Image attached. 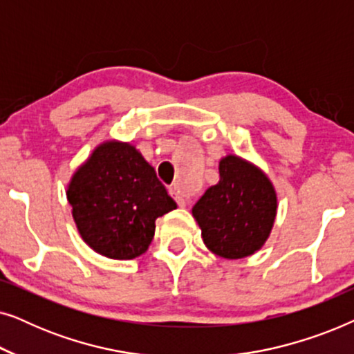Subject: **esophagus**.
Instances as JSON below:
<instances>
[{
  "mask_svg": "<svg viewBox=\"0 0 354 354\" xmlns=\"http://www.w3.org/2000/svg\"><path fill=\"white\" fill-rule=\"evenodd\" d=\"M169 193H171V195L174 196V200H176V203L178 205V207H185V205H187L185 198H183V196L180 195V192H178L176 187L171 188V190H169Z\"/></svg>",
  "mask_w": 354,
  "mask_h": 354,
  "instance_id": "1",
  "label": "esophagus"
}]
</instances>
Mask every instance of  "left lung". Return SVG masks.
Returning a JSON list of instances; mask_svg holds the SVG:
<instances>
[{
	"label": "left lung",
	"mask_w": 354,
	"mask_h": 354,
	"mask_svg": "<svg viewBox=\"0 0 354 354\" xmlns=\"http://www.w3.org/2000/svg\"><path fill=\"white\" fill-rule=\"evenodd\" d=\"M219 176V183L193 206V217L212 253L225 259L246 258L269 239L277 195L259 167L234 154L221 159Z\"/></svg>",
	"instance_id": "obj_1"
}]
</instances>
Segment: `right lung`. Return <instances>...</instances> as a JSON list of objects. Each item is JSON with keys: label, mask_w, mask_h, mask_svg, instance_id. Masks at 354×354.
I'll return each mask as SVG.
<instances>
[{"label": "right lung", "mask_w": 354, "mask_h": 354, "mask_svg": "<svg viewBox=\"0 0 354 354\" xmlns=\"http://www.w3.org/2000/svg\"><path fill=\"white\" fill-rule=\"evenodd\" d=\"M79 234L96 253L133 259L148 250L154 222L177 205L130 143H101L67 187Z\"/></svg>", "instance_id": "obj_1"}]
</instances>
